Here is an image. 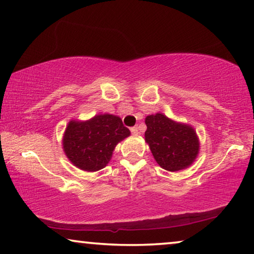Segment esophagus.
<instances>
[{"mask_svg":"<svg viewBox=\"0 0 254 254\" xmlns=\"http://www.w3.org/2000/svg\"><path fill=\"white\" fill-rule=\"evenodd\" d=\"M131 132L133 134H139V130H138V127H131Z\"/></svg>","mask_w":254,"mask_h":254,"instance_id":"esophagus-1","label":"esophagus"}]
</instances>
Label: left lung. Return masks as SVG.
Returning a JSON list of instances; mask_svg holds the SVG:
<instances>
[{"mask_svg": "<svg viewBox=\"0 0 254 254\" xmlns=\"http://www.w3.org/2000/svg\"><path fill=\"white\" fill-rule=\"evenodd\" d=\"M144 140L160 167L178 172L190 167L200 151L199 136L190 124L176 122L163 113L148 115L144 120Z\"/></svg>", "mask_w": 254, "mask_h": 254, "instance_id": "1", "label": "left lung"}]
</instances>
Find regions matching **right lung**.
Instances as JSON below:
<instances>
[{
	"label": "right lung",
	"instance_id": "add662e5",
	"mask_svg": "<svg viewBox=\"0 0 254 254\" xmlns=\"http://www.w3.org/2000/svg\"><path fill=\"white\" fill-rule=\"evenodd\" d=\"M130 134L121 118L108 113L87 121L71 120L63 134V151L75 167L96 172L110 163L116 144Z\"/></svg>",
	"mask_w": 254,
	"mask_h": 254
}]
</instances>
